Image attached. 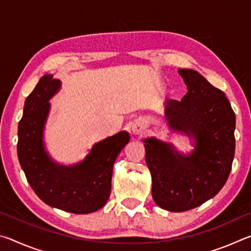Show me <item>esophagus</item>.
Instances as JSON below:
<instances>
[{"label": "esophagus", "instance_id": "esophagus-1", "mask_svg": "<svg viewBox=\"0 0 251 251\" xmlns=\"http://www.w3.org/2000/svg\"><path fill=\"white\" fill-rule=\"evenodd\" d=\"M145 129H146V126L144 124L143 122H136L135 124L131 127V130H133V133L135 135H142L145 133Z\"/></svg>", "mask_w": 251, "mask_h": 251}]
</instances>
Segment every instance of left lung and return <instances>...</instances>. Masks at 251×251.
I'll return each instance as SVG.
<instances>
[{"label":"left lung","instance_id":"left-lung-1","mask_svg":"<svg viewBox=\"0 0 251 251\" xmlns=\"http://www.w3.org/2000/svg\"><path fill=\"white\" fill-rule=\"evenodd\" d=\"M187 85L180 101L169 100L166 118L173 129L196 138V150L177 154L172 145L148 138L145 159L155 202L169 211L201 206L227 181L235 156L236 116L225 93L194 70H179Z\"/></svg>","mask_w":251,"mask_h":251}]
</instances>
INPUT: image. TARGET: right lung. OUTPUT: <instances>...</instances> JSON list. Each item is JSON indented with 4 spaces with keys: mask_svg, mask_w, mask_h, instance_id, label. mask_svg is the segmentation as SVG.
Here are the masks:
<instances>
[{
    "mask_svg": "<svg viewBox=\"0 0 251 251\" xmlns=\"http://www.w3.org/2000/svg\"><path fill=\"white\" fill-rule=\"evenodd\" d=\"M59 86L61 83L53 75H44L25 100L18 130L19 160L28 184L45 203L73 214H90L107 201L114 163L129 142V135L121 131L97 143L86 158L75 166L55 165L44 151L42 133L49 100Z\"/></svg>",
    "mask_w": 251,
    "mask_h": 251,
    "instance_id": "obj_1",
    "label": "right lung"
}]
</instances>
